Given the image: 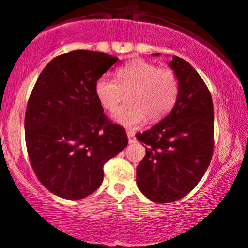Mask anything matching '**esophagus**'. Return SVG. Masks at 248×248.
<instances>
[{
  "label": "esophagus",
  "instance_id": "34e87169",
  "mask_svg": "<svg viewBox=\"0 0 248 248\" xmlns=\"http://www.w3.org/2000/svg\"><path fill=\"white\" fill-rule=\"evenodd\" d=\"M127 135H128V142H129V143H134V142H136L135 134L133 132H127Z\"/></svg>",
  "mask_w": 248,
  "mask_h": 248
}]
</instances>
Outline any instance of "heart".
<instances>
[{"label":"heart","mask_w":248,"mask_h":248,"mask_svg":"<svg viewBox=\"0 0 248 248\" xmlns=\"http://www.w3.org/2000/svg\"><path fill=\"white\" fill-rule=\"evenodd\" d=\"M115 80L101 76L94 84V94L100 106L114 112L127 92L126 105L114 118L124 127L134 128L146 120L157 121L175 106L179 82L175 71L158 67L144 59H133L115 71Z\"/></svg>","instance_id":"b5f03b06"}]
</instances>
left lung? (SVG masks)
I'll return each instance as SVG.
<instances>
[{
    "label": "left lung",
    "instance_id": "1",
    "mask_svg": "<svg viewBox=\"0 0 248 248\" xmlns=\"http://www.w3.org/2000/svg\"><path fill=\"white\" fill-rule=\"evenodd\" d=\"M169 66L179 82L175 106L157 124L136 134L147 146L136 168V183L147 198L161 204L178 201L197 186L211 162L215 144L213 104L206 84L177 56Z\"/></svg>",
    "mask_w": 248,
    "mask_h": 248
}]
</instances>
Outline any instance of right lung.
I'll return each instance as SVG.
<instances>
[{
    "instance_id": "obj_1",
    "label": "right lung",
    "mask_w": 248,
    "mask_h": 248,
    "mask_svg": "<svg viewBox=\"0 0 248 248\" xmlns=\"http://www.w3.org/2000/svg\"><path fill=\"white\" fill-rule=\"evenodd\" d=\"M119 58L76 50L57 56L32 88L24 130L28 155L39 182L65 199L90 196L104 181V164L128 144L94 94V84Z\"/></svg>"
}]
</instances>
